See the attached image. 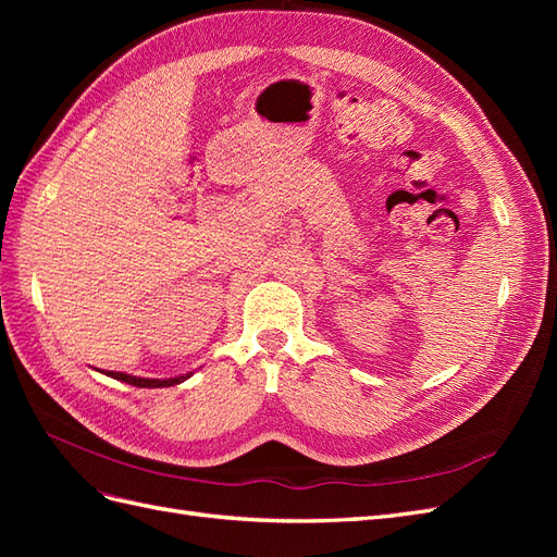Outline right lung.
<instances>
[{
    "instance_id": "right-lung-1",
    "label": "right lung",
    "mask_w": 557,
    "mask_h": 557,
    "mask_svg": "<svg viewBox=\"0 0 557 557\" xmlns=\"http://www.w3.org/2000/svg\"><path fill=\"white\" fill-rule=\"evenodd\" d=\"M111 379L115 381H123V383H129V385H137V387H170V385H176L181 383L185 376H178V379H137V376H129V374H121V372H107Z\"/></svg>"
}]
</instances>
